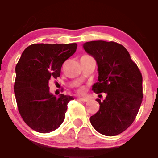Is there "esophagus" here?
I'll return each instance as SVG.
<instances>
[{"label": "esophagus", "instance_id": "esophagus-1", "mask_svg": "<svg viewBox=\"0 0 158 158\" xmlns=\"http://www.w3.org/2000/svg\"><path fill=\"white\" fill-rule=\"evenodd\" d=\"M78 99H79V100L81 101V102H88V99H86V98H81V97H79V98H78Z\"/></svg>", "mask_w": 158, "mask_h": 158}]
</instances>
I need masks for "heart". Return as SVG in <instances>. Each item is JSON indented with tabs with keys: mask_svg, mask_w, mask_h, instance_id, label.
<instances>
[{
	"mask_svg": "<svg viewBox=\"0 0 158 158\" xmlns=\"http://www.w3.org/2000/svg\"><path fill=\"white\" fill-rule=\"evenodd\" d=\"M77 94H84L85 93V89L83 88V87H80V88H77Z\"/></svg>",
	"mask_w": 158,
	"mask_h": 158,
	"instance_id": "1",
	"label": "heart"
}]
</instances>
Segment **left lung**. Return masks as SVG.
Segmentation results:
<instances>
[{"label":"left lung","instance_id":"8db88e82","mask_svg":"<svg viewBox=\"0 0 158 158\" xmlns=\"http://www.w3.org/2000/svg\"><path fill=\"white\" fill-rule=\"evenodd\" d=\"M85 50L98 65V81L92 90L105 93L97 99L99 110L91 116V125L103 135H118L126 131L137 117L143 101V77L129 52L114 41H93L85 43ZM99 94V97H102Z\"/></svg>","mask_w":158,"mask_h":158}]
</instances>
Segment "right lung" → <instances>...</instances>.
I'll return each instance as SVG.
<instances>
[{
    "label": "right lung",
    "mask_w": 158,
    "mask_h": 158,
    "mask_svg": "<svg viewBox=\"0 0 158 158\" xmlns=\"http://www.w3.org/2000/svg\"><path fill=\"white\" fill-rule=\"evenodd\" d=\"M77 44H34L23 52L15 67L16 102L23 120L39 133H50L64 121L68 104L74 98L50 93L49 80L60 77L63 63L73 56Z\"/></svg>",
    "instance_id": "right-lung-1"
}]
</instances>
